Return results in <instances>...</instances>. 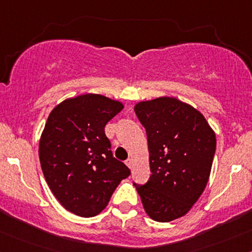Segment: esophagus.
Segmentation results:
<instances>
[{"instance_id": "esophagus-1", "label": "esophagus", "mask_w": 252, "mask_h": 252, "mask_svg": "<svg viewBox=\"0 0 252 252\" xmlns=\"http://www.w3.org/2000/svg\"><path fill=\"white\" fill-rule=\"evenodd\" d=\"M126 165L129 168H132V159H130V158H129V159H126Z\"/></svg>"}]
</instances>
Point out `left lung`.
<instances>
[{
  "mask_svg": "<svg viewBox=\"0 0 252 252\" xmlns=\"http://www.w3.org/2000/svg\"><path fill=\"white\" fill-rule=\"evenodd\" d=\"M135 113L146 129L152 175L134 183L143 208L159 222L183 217L208 182L217 148L206 118L176 98L136 104Z\"/></svg>",
  "mask_w": 252,
  "mask_h": 252,
  "instance_id": "obj_1",
  "label": "left lung"
}]
</instances>
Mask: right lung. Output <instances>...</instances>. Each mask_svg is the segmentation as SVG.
<instances>
[{"label": "right lung", "instance_id": "add662e5", "mask_svg": "<svg viewBox=\"0 0 252 252\" xmlns=\"http://www.w3.org/2000/svg\"><path fill=\"white\" fill-rule=\"evenodd\" d=\"M123 105L85 94L57 105L40 137L39 159L46 183L69 212L90 218L100 213L122 179L130 175L113 158L105 126Z\"/></svg>", "mask_w": 252, "mask_h": 252}]
</instances>
